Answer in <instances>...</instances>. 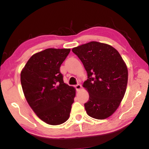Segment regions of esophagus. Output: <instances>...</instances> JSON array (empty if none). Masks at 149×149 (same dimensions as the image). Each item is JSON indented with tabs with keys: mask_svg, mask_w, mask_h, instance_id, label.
Segmentation results:
<instances>
[{
	"mask_svg": "<svg viewBox=\"0 0 149 149\" xmlns=\"http://www.w3.org/2000/svg\"><path fill=\"white\" fill-rule=\"evenodd\" d=\"M75 89H76V91H79L81 89V85L80 84H77L75 85Z\"/></svg>",
	"mask_w": 149,
	"mask_h": 149,
	"instance_id": "obj_1",
	"label": "esophagus"
}]
</instances>
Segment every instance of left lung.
I'll list each match as a JSON object with an SVG mask.
<instances>
[{
    "label": "left lung",
    "mask_w": 149,
    "mask_h": 149,
    "mask_svg": "<svg viewBox=\"0 0 149 149\" xmlns=\"http://www.w3.org/2000/svg\"><path fill=\"white\" fill-rule=\"evenodd\" d=\"M84 64L88 79L84 84L89 95L85 108L89 116L103 120L119 107L127 84V66L119 52L109 45L91 41L73 48Z\"/></svg>",
    "instance_id": "1"
}]
</instances>
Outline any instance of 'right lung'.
<instances>
[{"instance_id":"1","label":"right lung","mask_w":149,"mask_h":149,"mask_svg":"<svg viewBox=\"0 0 149 149\" xmlns=\"http://www.w3.org/2000/svg\"><path fill=\"white\" fill-rule=\"evenodd\" d=\"M70 49H47L30 58L21 72V84L30 107L50 125L68 120L74 102V87L65 84L60 65Z\"/></svg>"}]
</instances>
